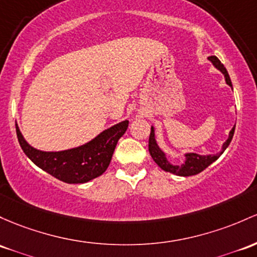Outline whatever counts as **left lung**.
<instances>
[{"label": "left lung", "instance_id": "8db88e82", "mask_svg": "<svg viewBox=\"0 0 257 257\" xmlns=\"http://www.w3.org/2000/svg\"><path fill=\"white\" fill-rule=\"evenodd\" d=\"M208 61L212 62L213 66L223 73L225 78V83L232 87V81H230L229 74H228L227 69L224 68L223 64L221 63V61H219L216 56H210V57H208ZM234 131H235V125H234L232 131L229 132V137H228V139L225 140V143H223V145H222V150L219 154L206 155V156H204V155L190 152V154H185L184 163H182V165L178 166V165H172V163H170V161L167 160L165 152L161 150L160 146L157 145L156 139H155V128L154 126H151L150 138H149V151H150L151 157L154 159L155 162H156L163 171L170 172V173H173L176 174V176H180V177L195 176V174L204 171L205 168H207L211 163L215 162V161L218 159L222 154H223L225 149L228 148V145H229L230 142H232Z\"/></svg>", "mask_w": 257, "mask_h": 257}]
</instances>
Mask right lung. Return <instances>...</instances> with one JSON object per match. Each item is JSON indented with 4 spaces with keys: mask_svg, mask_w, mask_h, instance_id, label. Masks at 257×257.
<instances>
[{
    "mask_svg": "<svg viewBox=\"0 0 257 257\" xmlns=\"http://www.w3.org/2000/svg\"><path fill=\"white\" fill-rule=\"evenodd\" d=\"M128 120L115 124L97 135L91 142L69 150L47 152L33 148L25 142L16 124L22 150L42 171L68 184H80L101 176L111 162L118 140L125 133Z\"/></svg>",
    "mask_w": 257,
    "mask_h": 257,
    "instance_id": "obj_1",
    "label": "right lung"
}]
</instances>
